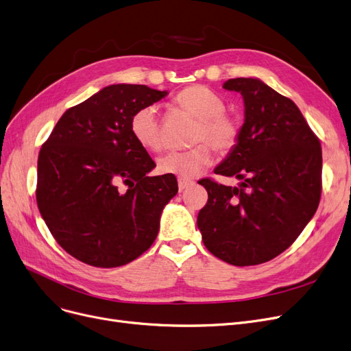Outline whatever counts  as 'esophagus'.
Returning <instances> with one entry per match:
<instances>
[{
	"mask_svg": "<svg viewBox=\"0 0 351 351\" xmlns=\"http://www.w3.org/2000/svg\"><path fill=\"white\" fill-rule=\"evenodd\" d=\"M193 184H195V182L191 180V179H184V178H179V179H178L179 191H185V189H188L189 186H192Z\"/></svg>",
	"mask_w": 351,
	"mask_h": 351,
	"instance_id": "34e87169",
	"label": "esophagus"
}]
</instances>
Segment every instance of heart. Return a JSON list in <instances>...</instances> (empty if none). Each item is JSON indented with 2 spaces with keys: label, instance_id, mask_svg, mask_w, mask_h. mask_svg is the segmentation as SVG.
Listing matches in <instances>:
<instances>
[{
  "label": "heart",
  "instance_id": "heart-1",
  "mask_svg": "<svg viewBox=\"0 0 351 351\" xmlns=\"http://www.w3.org/2000/svg\"><path fill=\"white\" fill-rule=\"evenodd\" d=\"M176 109L196 119L192 142H201L186 150H171L158 159V171L184 179L195 178L212 162V150L228 154L239 139V123L225 112V101L206 86H189L173 99ZM130 132L142 147L158 152L162 147L160 123L152 106L136 110L130 119ZM210 144L208 145L207 143Z\"/></svg>",
  "mask_w": 351,
  "mask_h": 351
}]
</instances>
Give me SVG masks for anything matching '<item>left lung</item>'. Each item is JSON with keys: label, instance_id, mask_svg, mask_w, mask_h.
<instances>
[{"label": "left lung", "instance_id": "obj_1", "mask_svg": "<svg viewBox=\"0 0 351 351\" xmlns=\"http://www.w3.org/2000/svg\"><path fill=\"white\" fill-rule=\"evenodd\" d=\"M245 120L217 175L235 176L238 186L209 178L199 184L208 202L197 228L210 254L248 267L284 252L314 217L322 196V145L295 103L258 79H230Z\"/></svg>", "mask_w": 351, "mask_h": 351}]
</instances>
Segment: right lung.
<instances>
[{
  "instance_id": "add662e5",
  "label": "right lung",
  "mask_w": 351,
  "mask_h": 351,
  "mask_svg": "<svg viewBox=\"0 0 351 351\" xmlns=\"http://www.w3.org/2000/svg\"><path fill=\"white\" fill-rule=\"evenodd\" d=\"M166 95L143 84L104 87L66 110L41 146L37 205L58 245L75 260L121 267L155 242L178 180L147 175L156 165L133 138L130 119Z\"/></svg>"
}]
</instances>
